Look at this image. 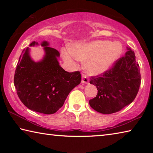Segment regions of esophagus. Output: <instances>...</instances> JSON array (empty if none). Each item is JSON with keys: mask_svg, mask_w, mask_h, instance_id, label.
I'll use <instances>...</instances> for the list:
<instances>
[{"mask_svg": "<svg viewBox=\"0 0 153 153\" xmlns=\"http://www.w3.org/2000/svg\"><path fill=\"white\" fill-rule=\"evenodd\" d=\"M82 84H88L89 83V79L88 78L86 75L83 74L82 77Z\"/></svg>", "mask_w": 153, "mask_h": 153, "instance_id": "esophagus-1", "label": "esophagus"}]
</instances>
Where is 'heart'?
Masks as SVG:
<instances>
[{"mask_svg":"<svg viewBox=\"0 0 153 153\" xmlns=\"http://www.w3.org/2000/svg\"><path fill=\"white\" fill-rule=\"evenodd\" d=\"M122 51V46L118 42L98 40L88 43H77L69 48V52L62 51L64 60L74 65V59L86 61L85 67L90 75L104 73L117 60ZM71 55L70 56V55Z\"/></svg>","mask_w":153,"mask_h":153,"instance_id":"obj_1","label":"heart"}]
</instances>
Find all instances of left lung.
<instances>
[{
	"instance_id": "1",
	"label": "left lung",
	"mask_w": 153,
	"mask_h": 153,
	"mask_svg": "<svg viewBox=\"0 0 153 153\" xmlns=\"http://www.w3.org/2000/svg\"><path fill=\"white\" fill-rule=\"evenodd\" d=\"M127 48L125 56L116 61L110 69L90 78V84L96 86L98 93L89 104L98 113L120 111L132 102L138 94L141 82L140 67L134 52Z\"/></svg>"
}]
</instances>
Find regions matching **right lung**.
Instances as JSON below:
<instances>
[{"mask_svg":"<svg viewBox=\"0 0 153 153\" xmlns=\"http://www.w3.org/2000/svg\"><path fill=\"white\" fill-rule=\"evenodd\" d=\"M38 45L33 41L30 46ZM48 45L46 41L41 44L45 55L38 62L31 58L29 48L24 49L14 76L17 94L23 104L30 110L46 115L56 113L69 92L81 82L80 72L65 71L59 65V51Z\"/></svg>","mask_w":153,"mask_h":153,"instance_id":"add662e5","label":"right lung"}]
</instances>
